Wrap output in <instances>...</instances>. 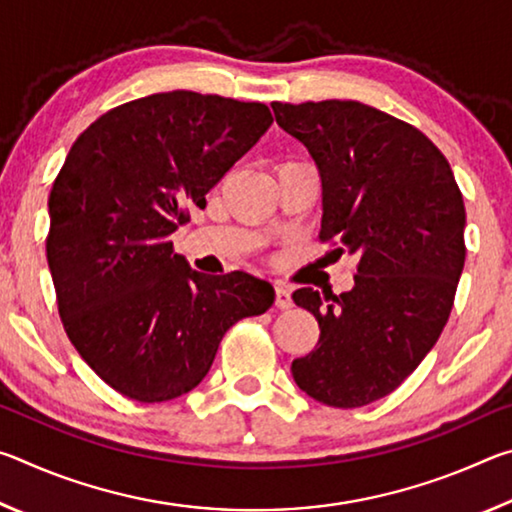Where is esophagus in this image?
<instances>
[{
  "instance_id": "34e87169",
  "label": "esophagus",
  "mask_w": 512,
  "mask_h": 512,
  "mask_svg": "<svg viewBox=\"0 0 512 512\" xmlns=\"http://www.w3.org/2000/svg\"><path fill=\"white\" fill-rule=\"evenodd\" d=\"M275 307H280V309H291L293 307L291 289L282 282H275Z\"/></svg>"
}]
</instances>
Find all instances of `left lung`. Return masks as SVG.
I'll return each instance as SVG.
<instances>
[{"mask_svg": "<svg viewBox=\"0 0 512 512\" xmlns=\"http://www.w3.org/2000/svg\"><path fill=\"white\" fill-rule=\"evenodd\" d=\"M271 108L318 167L320 239L359 257L341 296L293 293L320 339L291 372L314 400L357 409L393 393L443 332L465 264L463 196L429 137L386 112L336 99Z\"/></svg>", "mask_w": 512, "mask_h": 512, "instance_id": "obj_1", "label": "left lung"}]
</instances>
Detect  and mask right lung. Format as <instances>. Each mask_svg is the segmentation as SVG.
<instances>
[{
    "label": "right lung",
    "mask_w": 512,
    "mask_h": 512,
    "mask_svg": "<svg viewBox=\"0 0 512 512\" xmlns=\"http://www.w3.org/2000/svg\"><path fill=\"white\" fill-rule=\"evenodd\" d=\"M273 124L264 103L173 90L83 131L49 194L47 262L58 314L85 363L137 402L201 384L223 334L273 305L248 273L205 275L171 235Z\"/></svg>",
    "instance_id": "obj_1"
}]
</instances>
